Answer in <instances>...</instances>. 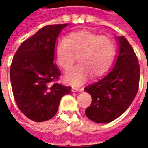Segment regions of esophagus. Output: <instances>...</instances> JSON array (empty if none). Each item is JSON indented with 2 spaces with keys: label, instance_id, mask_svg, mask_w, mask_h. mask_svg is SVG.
Returning <instances> with one entry per match:
<instances>
[{
  "label": "esophagus",
  "instance_id": "1",
  "mask_svg": "<svg viewBox=\"0 0 148 148\" xmlns=\"http://www.w3.org/2000/svg\"><path fill=\"white\" fill-rule=\"evenodd\" d=\"M83 90V88L82 87H77L73 86H72V92H81Z\"/></svg>",
  "mask_w": 148,
  "mask_h": 148
}]
</instances>
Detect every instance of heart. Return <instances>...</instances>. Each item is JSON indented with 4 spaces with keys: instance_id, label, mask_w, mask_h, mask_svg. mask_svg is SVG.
<instances>
[{
    "instance_id": "b5f03b06",
    "label": "heart",
    "mask_w": 148,
    "mask_h": 148,
    "mask_svg": "<svg viewBox=\"0 0 148 148\" xmlns=\"http://www.w3.org/2000/svg\"><path fill=\"white\" fill-rule=\"evenodd\" d=\"M116 54V46L109 37L86 30L71 32L55 47V59L64 71H69L78 57L79 64L68 72L66 80L82 84L90 74L101 76L110 67Z\"/></svg>"
}]
</instances>
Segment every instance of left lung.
Wrapping results in <instances>:
<instances>
[{
    "label": "left lung",
    "instance_id": "8db88e82",
    "mask_svg": "<svg viewBox=\"0 0 148 148\" xmlns=\"http://www.w3.org/2000/svg\"><path fill=\"white\" fill-rule=\"evenodd\" d=\"M119 51L116 61L106 77L85 88L92 103L85 113L91 121L106 124L124 113L139 89L140 65L133 48L124 36H117Z\"/></svg>",
    "mask_w": 148,
    "mask_h": 148
}]
</instances>
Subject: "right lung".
<instances>
[{
	"label": "right lung",
	"instance_id": "1",
	"mask_svg": "<svg viewBox=\"0 0 148 148\" xmlns=\"http://www.w3.org/2000/svg\"><path fill=\"white\" fill-rule=\"evenodd\" d=\"M68 24L47 25L21 43L12 58L10 80L15 101L27 118L42 122L58 111L71 87L57 82L61 73L55 58L58 35Z\"/></svg>",
	"mask_w": 148,
	"mask_h": 148
}]
</instances>
